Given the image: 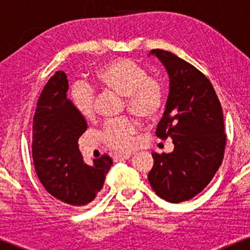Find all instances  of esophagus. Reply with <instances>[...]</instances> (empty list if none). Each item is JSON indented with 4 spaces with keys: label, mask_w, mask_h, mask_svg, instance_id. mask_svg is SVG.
Masks as SVG:
<instances>
[{
    "label": "esophagus",
    "mask_w": 250,
    "mask_h": 250,
    "mask_svg": "<svg viewBox=\"0 0 250 250\" xmlns=\"http://www.w3.org/2000/svg\"><path fill=\"white\" fill-rule=\"evenodd\" d=\"M130 157H131L130 154H115L114 155V161L115 162L125 161V160H129Z\"/></svg>",
    "instance_id": "34e87169"
}]
</instances>
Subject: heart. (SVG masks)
Masks as SVG:
<instances>
[{
    "label": "heart",
    "instance_id": "1",
    "mask_svg": "<svg viewBox=\"0 0 250 250\" xmlns=\"http://www.w3.org/2000/svg\"><path fill=\"white\" fill-rule=\"evenodd\" d=\"M94 79L102 87L125 96L128 110L139 119L150 121L161 113L165 104V91L157 80L148 76L139 63L128 59H115L97 68ZM71 102L84 119L94 115V90L88 85H76L71 93ZM137 125L129 119L108 122L103 131L105 145L114 150L129 151L135 147Z\"/></svg>",
    "mask_w": 250,
    "mask_h": 250
}]
</instances>
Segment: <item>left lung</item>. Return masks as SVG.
I'll use <instances>...</instances> for the list:
<instances>
[{"mask_svg":"<svg viewBox=\"0 0 250 250\" xmlns=\"http://www.w3.org/2000/svg\"><path fill=\"white\" fill-rule=\"evenodd\" d=\"M169 76V94L156 136L173 140L170 154L153 153L148 174L153 190L171 203L201 193L223 160L225 123L221 103L209 80L173 53L153 49Z\"/></svg>","mask_w":250,"mask_h":250,"instance_id":"obj_1","label":"left lung"}]
</instances>
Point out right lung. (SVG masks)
<instances>
[{
    "instance_id": "right-lung-1",
    "label": "right lung",
    "mask_w": 250,
    "mask_h": 250,
    "mask_svg": "<svg viewBox=\"0 0 250 250\" xmlns=\"http://www.w3.org/2000/svg\"><path fill=\"white\" fill-rule=\"evenodd\" d=\"M67 91V75L56 71L37 102L31 151L45 190L63 203L81 207L101 190L113 160L103 155L91 166L83 161L79 139L87 130V121L74 108Z\"/></svg>"
}]
</instances>
